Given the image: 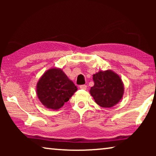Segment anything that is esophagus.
Returning a JSON list of instances; mask_svg holds the SVG:
<instances>
[{"label": "esophagus", "mask_w": 156, "mask_h": 156, "mask_svg": "<svg viewBox=\"0 0 156 156\" xmlns=\"http://www.w3.org/2000/svg\"><path fill=\"white\" fill-rule=\"evenodd\" d=\"M80 88L81 89H84V90H86V89H87V86H86V85H80Z\"/></svg>", "instance_id": "esophagus-1"}]
</instances>
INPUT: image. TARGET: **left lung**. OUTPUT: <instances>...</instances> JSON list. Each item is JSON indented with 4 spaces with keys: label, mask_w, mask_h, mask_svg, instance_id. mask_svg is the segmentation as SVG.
<instances>
[{
    "label": "left lung",
    "mask_w": 156,
    "mask_h": 156,
    "mask_svg": "<svg viewBox=\"0 0 156 156\" xmlns=\"http://www.w3.org/2000/svg\"><path fill=\"white\" fill-rule=\"evenodd\" d=\"M94 85L89 93L96 103L103 108H112L122 99L124 86L120 76L111 69L97 72L93 75Z\"/></svg>",
    "instance_id": "obj_1"
}]
</instances>
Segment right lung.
Returning a JSON list of instances; mask_svg holds the SVG:
<instances>
[{"label":"right lung","instance_id":"right-lung-1","mask_svg":"<svg viewBox=\"0 0 156 156\" xmlns=\"http://www.w3.org/2000/svg\"><path fill=\"white\" fill-rule=\"evenodd\" d=\"M76 90L77 87L59 68L47 70L36 86V94L40 101L46 108L52 110L60 108Z\"/></svg>","mask_w":156,"mask_h":156}]
</instances>
